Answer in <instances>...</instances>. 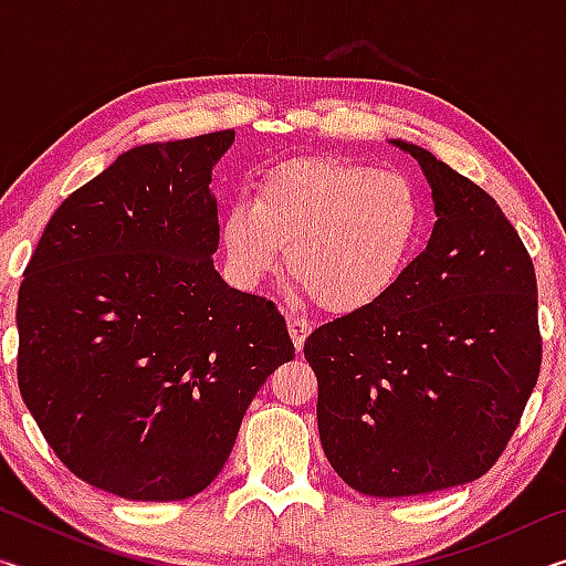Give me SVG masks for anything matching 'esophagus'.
<instances>
[{
	"label": "esophagus",
	"instance_id": "esophagus-1",
	"mask_svg": "<svg viewBox=\"0 0 566 566\" xmlns=\"http://www.w3.org/2000/svg\"><path fill=\"white\" fill-rule=\"evenodd\" d=\"M286 327H290V334H292L294 347H296V349H302V347H304L306 334L312 332V324L306 322L304 317H300V314H290V317H286Z\"/></svg>",
	"mask_w": 566,
	"mask_h": 566
}]
</instances>
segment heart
<instances>
[{
    "label": "heart",
    "instance_id": "obj_1",
    "mask_svg": "<svg viewBox=\"0 0 566 566\" xmlns=\"http://www.w3.org/2000/svg\"><path fill=\"white\" fill-rule=\"evenodd\" d=\"M424 224L417 187L401 171L339 157L272 167L254 199L237 197L222 217L232 272L254 284L286 266L322 310L359 312L395 290Z\"/></svg>",
    "mask_w": 566,
    "mask_h": 566
}]
</instances>
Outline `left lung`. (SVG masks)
<instances>
[{
    "label": "left lung",
    "mask_w": 566,
    "mask_h": 566,
    "mask_svg": "<svg viewBox=\"0 0 566 566\" xmlns=\"http://www.w3.org/2000/svg\"><path fill=\"white\" fill-rule=\"evenodd\" d=\"M395 145L432 185L429 244L377 304L304 342L324 454L352 490L385 500L490 472L542 367L534 264L516 229L432 151Z\"/></svg>",
    "instance_id": "left-lung-1"
}]
</instances>
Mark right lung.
Returning <instances> with one entry per match:
<instances>
[{
  "label": "right lung",
  "mask_w": 566,
  "mask_h": 566,
  "mask_svg": "<svg viewBox=\"0 0 566 566\" xmlns=\"http://www.w3.org/2000/svg\"><path fill=\"white\" fill-rule=\"evenodd\" d=\"M234 129L142 145L72 191L17 300V381L60 462L134 502L195 496L294 357L274 302L227 286L212 167Z\"/></svg>",
  "instance_id": "1"
}]
</instances>
